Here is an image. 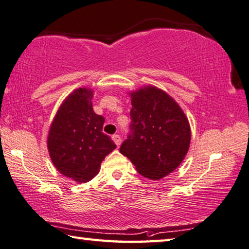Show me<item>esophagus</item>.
Listing matches in <instances>:
<instances>
[{"mask_svg": "<svg viewBox=\"0 0 249 249\" xmlns=\"http://www.w3.org/2000/svg\"><path fill=\"white\" fill-rule=\"evenodd\" d=\"M112 140H113V142L116 143L117 146H119L121 144V138H120L119 134H113Z\"/></svg>", "mask_w": 249, "mask_h": 249, "instance_id": "obj_1", "label": "esophagus"}]
</instances>
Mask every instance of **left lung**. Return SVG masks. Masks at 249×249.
<instances>
[{"label": "left lung", "mask_w": 249, "mask_h": 249, "mask_svg": "<svg viewBox=\"0 0 249 249\" xmlns=\"http://www.w3.org/2000/svg\"><path fill=\"white\" fill-rule=\"evenodd\" d=\"M131 124L120 153L139 174L156 180L179 166L190 145V127L171 96L154 86L131 94Z\"/></svg>", "instance_id": "obj_1"}]
</instances>
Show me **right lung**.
Here are the masks:
<instances>
[{
  "label": "right lung",
  "instance_id": "right-lung-1",
  "mask_svg": "<svg viewBox=\"0 0 249 249\" xmlns=\"http://www.w3.org/2000/svg\"><path fill=\"white\" fill-rule=\"evenodd\" d=\"M93 91L78 89L61 105L48 136L52 163L62 175L87 182L97 175L100 164L116 149L111 138L103 132L105 118L95 113Z\"/></svg>",
  "mask_w": 249,
  "mask_h": 249
}]
</instances>
